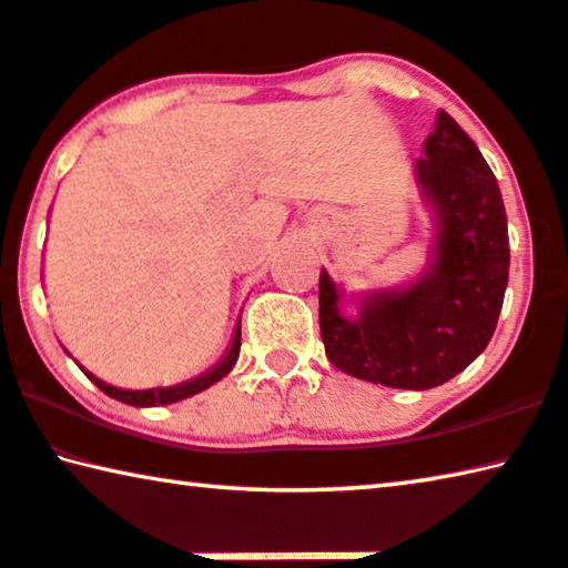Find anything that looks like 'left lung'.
I'll list each match as a JSON object with an SVG mask.
<instances>
[{"instance_id": "obj_1", "label": "left lung", "mask_w": 568, "mask_h": 568, "mask_svg": "<svg viewBox=\"0 0 568 568\" xmlns=\"http://www.w3.org/2000/svg\"><path fill=\"white\" fill-rule=\"evenodd\" d=\"M416 180L434 207L436 241L426 272L404 290L373 292L355 317L320 274V333L329 363L388 388H436L485 351L508 286V217L485 156L447 111H439L416 160Z\"/></svg>"}]
</instances>
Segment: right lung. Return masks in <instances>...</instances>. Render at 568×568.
Wrapping results in <instances>:
<instances>
[{"label":"right lung","instance_id":"add662e5","mask_svg":"<svg viewBox=\"0 0 568 568\" xmlns=\"http://www.w3.org/2000/svg\"><path fill=\"white\" fill-rule=\"evenodd\" d=\"M239 351H241V322L239 327H235V335H233V343L229 347V353L221 357V363L215 365L203 375H197L193 381H185V383H178V386H170V388H150V390H126V388H116V386H109V383H103L101 378H95L93 373H89L83 368V365H78L89 378L99 386L103 394L121 400V404H129V406H164V404H174V400H182V398H190L200 394V390L211 388L213 383H217L223 378V375H229L231 368L239 361Z\"/></svg>","mask_w":568,"mask_h":568}]
</instances>
